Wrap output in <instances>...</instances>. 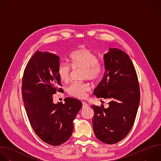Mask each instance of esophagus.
Masks as SVG:
<instances>
[{
	"label": "esophagus",
	"mask_w": 161,
	"mask_h": 161,
	"mask_svg": "<svg viewBox=\"0 0 161 161\" xmlns=\"http://www.w3.org/2000/svg\"><path fill=\"white\" fill-rule=\"evenodd\" d=\"M82 105H83V108H86L88 107V104L86 103H85V102H82Z\"/></svg>",
	"instance_id": "obj_1"
}]
</instances>
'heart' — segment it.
Instances as JSON below:
<instances>
[{
  "label": "heart",
  "mask_w": 161,
  "mask_h": 161,
  "mask_svg": "<svg viewBox=\"0 0 161 161\" xmlns=\"http://www.w3.org/2000/svg\"><path fill=\"white\" fill-rule=\"evenodd\" d=\"M69 59L73 69H83V79L94 81L100 76L102 66L98 62L97 56L89 48L81 47L74 50L69 56ZM71 66L63 62L59 63L58 65V75L61 80L64 83H68L71 78ZM89 90L90 86L86 82H75L68 88L69 95L78 98H85Z\"/></svg>",
  "instance_id": "heart-1"
}]
</instances>
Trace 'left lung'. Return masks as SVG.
I'll list each match as a JSON object with an SVG mask.
<instances>
[{
	"instance_id": "1",
	"label": "left lung",
	"mask_w": 161,
	"mask_h": 161,
	"mask_svg": "<svg viewBox=\"0 0 161 161\" xmlns=\"http://www.w3.org/2000/svg\"><path fill=\"white\" fill-rule=\"evenodd\" d=\"M105 72L95 88L97 98H109V108L91 105L94 111L93 128L96 137L107 144L116 143L130 131L140 98L137 74L129 56L118 48L104 54Z\"/></svg>"
}]
</instances>
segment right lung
<instances>
[{"mask_svg": "<svg viewBox=\"0 0 161 161\" xmlns=\"http://www.w3.org/2000/svg\"><path fill=\"white\" fill-rule=\"evenodd\" d=\"M56 54L36 51L28 62L22 78V97L30 125L44 142L58 146L66 142L73 131V121L82 107L74 98L65 103L53 102V95L63 90Z\"/></svg>", "mask_w": 161, "mask_h": 161, "instance_id": "1", "label": "right lung"}]
</instances>
